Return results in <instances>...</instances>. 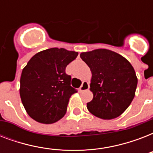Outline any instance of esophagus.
<instances>
[{
    "label": "esophagus",
    "instance_id": "obj_1",
    "mask_svg": "<svg viewBox=\"0 0 153 153\" xmlns=\"http://www.w3.org/2000/svg\"><path fill=\"white\" fill-rule=\"evenodd\" d=\"M89 87H90V86H89L88 82L86 81H84L83 82H82V86H80V88H79V91H80V92H82V91H86V90H88Z\"/></svg>",
    "mask_w": 153,
    "mask_h": 153
}]
</instances>
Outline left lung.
Returning <instances> with one entry per match:
<instances>
[{"instance_id": "left-lung-1", "label": "left lung", "mask_w": 153, "mask_h": 153, "mask_svg": "<svg viewBox=\"0 0 153 153\" xmlns=\"http://www.w3.org/2000/svg\"><path fill=\"white\" fill-rule=\"evenodd\" d=\"M80 57L91 68L92 101L87 109L99 118L119 117L131 104L137 86L133 66L117 53L107 49L82 52Z\"/></svg>"}]
</instances>
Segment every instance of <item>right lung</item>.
Here are the masks:
<instances>
[{
    "mask_svg": "<svg viewBox=\"0 0 153 153\" xmlns=\"http://www.w3.org/2000/svg\"><path fill=\"white\" fill-rule=\"evenodd\" d=\"M77 56L75 51L53 48L36 54L23 69L20 98L35 121L52 124L65 115L71 96L78 92L66 67Z\"/></svg>",
    "mask_w": 153,
    "mask_h": 153,
    "instance_id": "1",
    "label": "right lung"
}]
</instances>
